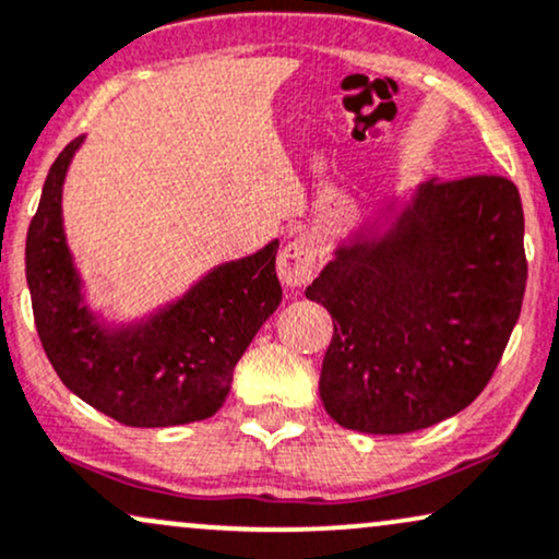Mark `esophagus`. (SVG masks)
Wrapping results in <instances>:
<instances>
[{"mask_svg":"<svg viewBox=\"0 0 559 559\" xmlns=\"http://www.w3.org/2000/svg\"><path fill=\"white\" fill-rule=\"evenodd\" d=\"M318 271V252L305 234L294 237L284 250L278 252V278L286 286H305Z\"/></svg>","mask_w":559,"mask_h":559,"instance_id":"esophagus-1","label":"esophagus"}]
</instances>
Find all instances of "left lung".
Masks as SVG:
<instances>
[{
  "mask_svg": "<svg viewBox=\"0 0 559 559\" xmlns=\"http://www.w3.org/2000/svg\"><path fill=\"white\" fill-rule=\"evenodd\" d=\"M526 275L521 194L506 177L429 179L382 207L305 292L333 318L325 412L365 435L463 412L500 365Z\"/></svg>",
  "mask_w": 559,
  "mask_h": 559,
  "instance_id": "obj_1",
  "label": "left lung"
}]
</instances>
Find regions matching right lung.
<instances>
[{"instance_id": "right-lung-1", "label": "right lung", "mask_w": 559, "mask_h": 559, "mask_svg": "<svg viewBox=\"0 0 559 559\" xmlns=\"http://www.w3.org/2000/svg\"><path fill=\"white\" fill-rule=\"evenodd\" d=\"M83 140H72L51 164L25 239V278L44 352L78 399L127 427L207 419L224 406L254 333L281 305L278 239L215 265L145 318L109 322L85 301L62 221L64 177Z\"/></svg>"}]
</instances>
